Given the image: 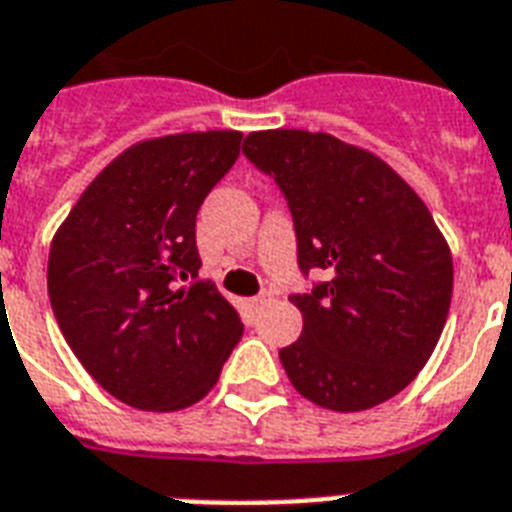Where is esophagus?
I'll use <instances>...</instances> for the list:
<instances>
[{"label":"esophagus","mask_w":512,"mask_h":512,"mask_svg":"<svg viewBox=\"0 0 512 512\" xmlns=\"http://www.w3.org/2000/svg\"><path fill=\"white\" fill-rule=\"evenodd\" d=\"M273 303V292L271 289H265V292H260L257 297H252V308H265V305H271Z\"/></svg>","instance_id":"34e87169"}]
</instances>
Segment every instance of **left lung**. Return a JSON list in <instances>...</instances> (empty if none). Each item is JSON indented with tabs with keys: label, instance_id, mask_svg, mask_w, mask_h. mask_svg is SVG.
<instances>
[{
	"label": "left lung",
	"instance_id": "8db88e82",
	"mask_svg": "<svg viewBox=\"0 0 512 512\" xmlns=\"http://www.w3.org/2000/svg\"><path fill=\"white\" fill-rule=\"evenodd\" d=\"M244 156L287 199L300 271L329 276L289 297L303 313L300 340L279 350L289 382L332 412L401 393L452 303V252L425 201L380 156L327 132H249Z\"/></svg>",
	"mask_w": 512,
	"mask_h": 512
}]
</instances>
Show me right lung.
<instances>
[{"instance_id": "right-lung-1", "label": "right lung", "mask_w": 512, "mask_h": 512, "mask_svg": "<svg viewBox=\"0 0 512 512\" xmlns=\"http://www.w3.org/2000/svg\"><path fill=\"white\" fill-rule=\"evenodd\" d=\"M241 132L140 140L92 180L55 233L47 292L92 380L122 404L175 412L207 396L244 335L199 276L196 212L239 159Z\"/></svg>"}]
</instances>
